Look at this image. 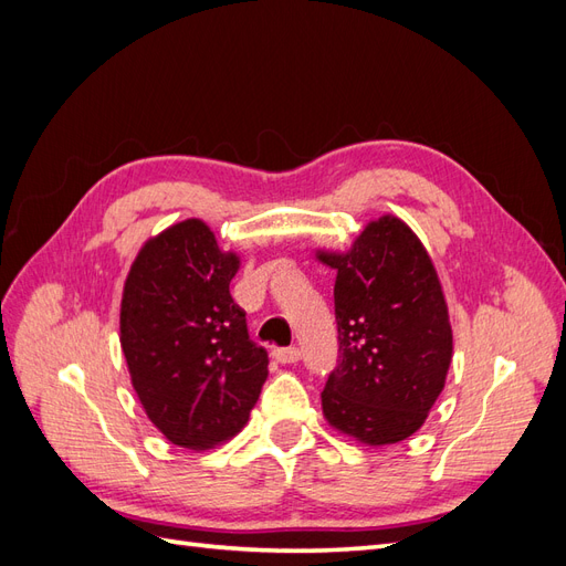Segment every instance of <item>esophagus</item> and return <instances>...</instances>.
I'll list each match as a JSON object with an SVG mask.
<instances>
[{"instance_id": "obj_1", "label": "esophagus", "mask_w": 566, "mask_h": 566, "mask_svg": "<svg viewBox=\"0 0 566 566\" xmlns=\"http://www.w3.org/2000/svg\"><path fill=\"white\" fill-rule=\"evenodd\" d=\"M273 358H276L279 364H297L302 358L300 347H281V349H273Z\"/></svg>"}]
</instances>
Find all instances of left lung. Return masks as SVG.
I'll return each mask as SVG.
<instances>
[{"label": "left lung", "instance_id": "1", "mask_svg": "<svg viewBox=\"0 0 566 566\" xmlns=\"http://www.w3.org/2000/svg\"><path fill=\"white\" fill-rule=\"evenodd\" d=\"M318 260L337 271V366L321 391L323 413L370 447L403 441L439 399L453 352L430 254L401 219L382 217L347 254Z\"/></svg>", "mask_w": 566, "mask_h": 566}]
</instances>
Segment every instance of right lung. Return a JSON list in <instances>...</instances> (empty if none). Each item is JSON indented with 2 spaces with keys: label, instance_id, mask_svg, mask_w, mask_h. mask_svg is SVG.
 <instances>
[{
  "label": "right lung",
  "instance_id": "add662e5",
  "mask_svg": "<svg viewBox=\"0 0 566 566\" xmlns=\"http://www.w3.org/2000/svg\"><path fill=\"white\" fill-rule=\"evenodd\" d=\"M238 256L186 219L153 238L125 283L119 342L153 424L184 449H210L248 422L269 356L229 283Z\"/></svg>",
  "mask_w": 566,
  "mask_h": 566
}]
</instances>
